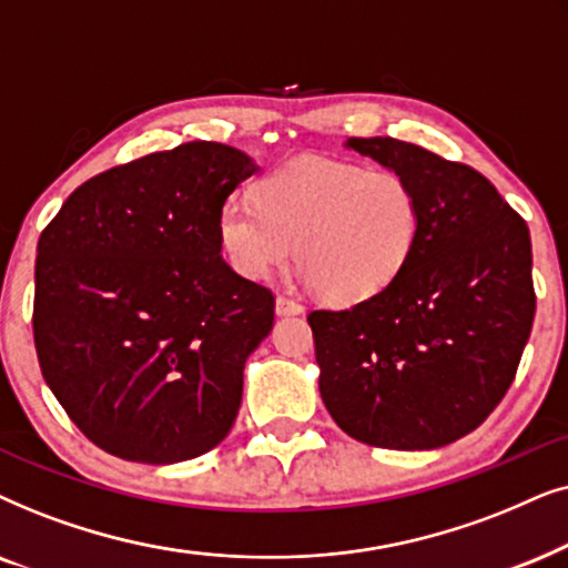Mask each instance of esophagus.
<instances>
[{
  "mask_svg": "<svg viewBox=\"0 0 568 568\" xmlns=\"http://www.w3.org/2000/svg\"><path fill=\"white\" fill-rule=\"evenodd\" d=\"M275 312H277L280 316L301 314V312H304V306H301V301L291 298V296H277V301H275Z\"/></svg>",
  "mask_w": 568,
  "mask_h": 568,
  "instance_id": "obj_1",
  "label": "esophagus"
}]
</instances>
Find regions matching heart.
<instances>
[{
  "mask_svg": "<svg viewBox=\"0 0 568 568\" xmlns=\"http://www.w3.org/2000/svg\"><path fill=\"white\" fill-rule=\"evenodd\" d=\"M420 202L395 171L296 158L256 181V202L217 210V241L241 277L267 280L296 254L304 275L335 304L379 296L410 262Z\"/></svg>",
  "mask_w": 568,
  "mask_h": 568,
  "instance_id": "heart-1",
  "label": "heart"
}]
</instances>
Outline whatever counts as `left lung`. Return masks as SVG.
Instances as JSON below:
<instances>
[{"mask_svg": "<svg viewBox=\"0 0 568 568\" xmlns=\"http://www.w3.org/2000/svg\"><path fill=\"white\" fill-rule=\"evenodd\" d=\"M347 148L410 181L420 236L379 296L308 314L322 399L363 444L444 447L478 428L517 376L535 320L530 229L470 165L395 138Z\"/></svg>", "mask_w": 568, "mask_h": 568, "instance_id": "8db88e82", "label": "left lung"}]
</instances>
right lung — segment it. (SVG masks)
Wrapping results in <instances>:
<instances>
[{
	"mask_svg": "<svg viewBox=\"0 0 568 568\" xmlns=\"http://www.w3.org/2000/svg\"><path fill=\"white\" fill-rule=\"evenodd\" d=\"M254 161L184 142L88 179L36 256L41 374L95 447L130 463L200 457L229 436L275 296L221 254L217 210Z\"/></svg>",
	"mask_w": 568,
	"mask_h": 568,
	"instance_id": "obj_1",
	"label": "right lung"
}]
</instances>
